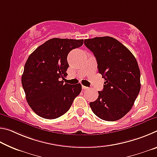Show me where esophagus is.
Masks as SVG:
<instances>
[{"label": "esophagus", "instance_id": "34e87169", "mask_svg": "<svg viewBox=\"0 0 157 157\" xmlns=\"http://www.w3.org/2000/svg\"><path fill=\"white\" fill-rule=\"evenodd\" d=\"M82 89H88V87L83 86V85H82Z\"/></svg>", "mask_w": 157, "mask_h": 157}]
</instances>
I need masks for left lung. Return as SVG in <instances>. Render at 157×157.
<instances>
[{"label": "left lung", "mask_w": 157, "mask_h": 157, "mask_svg": "<svg viewBox=\"0 0 157 157\" xmlns=\"http://www.w3.org/2000/svg\"><path fill=\"white\" fill-rule=\"evenodd\" d=\"M84 45L96 58L99 73L105 79L98 98L90 102L98 118L116 121L131 109L140 89V73L129 50L111 36L84 39Z\"/></svg>", "instance_id": "left-lung-1"}]
</instances>
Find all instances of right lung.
<instances>
[{"label": "right lung", "instance_id": "1", "mask_svg": "<svg viewBox=\"0 0 157 157\" xmlns=\"http://www.w3.org/2000/svg\"><path fill=\"white\" fill-rule=\"evenodd\" d=\"M83 43V39L53 38L28 58L21 83L28 105L41 118L55 119L63 115L80 94V84H63L62 79L68 75V53Z\"/></svg>", "mask_w": 157, "mask_h": 157}]
</instances>
